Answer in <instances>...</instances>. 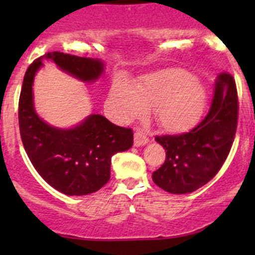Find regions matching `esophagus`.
<instances>
[{
	"label": "esophagus",
	"mask_w": 255,
	"mask_h": 255,
	"mask_svg": "<svg viewBox=\"0 0 255 255\" xmlns=\"http://www.w3.org/2000/svg\"><path fill=\"white\" fill-rule=\"evenodd\" d=\"M148 142V137L145 134L144 130L137 129L134 133V146L139 147V146H144Z\"/></svg>",
	"instance_id": "esophagus-1"
}]
</instances>
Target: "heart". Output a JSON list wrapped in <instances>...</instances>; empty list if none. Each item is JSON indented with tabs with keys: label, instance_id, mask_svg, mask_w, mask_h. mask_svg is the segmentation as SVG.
<instances>
[{
	"label": "heart",
	"instance_id": "1",
	"mask_svg": "<svg viewBox=\"0 0 255 255\" xmlns=\"http://www.w3.org/2000/svg\"><path fill=\"white\" fill-rule=\"evenodd\" d=\"M205 91L191 73L171 68L153 73L131 86L116 80L109 93L114 116L121 121L145 115L153 107L154 118L165 130L183 131L193 127L203 115Z\"/></svg>",
	"mask_w": 255,
	"mask_h": 255
}]
</instances>
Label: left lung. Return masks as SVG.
Instances as JSON below:
<instances>
[{
  "mask_svg": "<svg viewBox=\"0 0 255 255\" xmlns=\"http://www.w3.org/2000/svg\"><path fill=\"white\" fill-rule=\"evenodd\" d=\"M239 102L234 78L221 73L207 115L197 127L180 135L157 136L165 148V162L152 180L171 194H187L216 176L229 154L236 127Z\"/></svg>",
  "mask_w": 255,
  "mask_h": 255,
  "instance_id": "left-lung-1",
  "label": "left lung"
}]
</instances>
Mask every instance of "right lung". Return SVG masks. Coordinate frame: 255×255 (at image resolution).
Wrapping results in <instances>:
<instances>
[{
	"mask_svg": "<svg viewBox=\"0 0 255 255\" xmlns=\"http://www.w3.org/2000/svg\"><path fill=\"white\" fill-rule=\"evenodd\" d=\"M43 60L84 83H95L104 73L98 58L48 52L25 73L19 99V127L22 144L38 174L66 195H86L99 191L110 180L111 157L129 150L133 131L92 114L72 128H57L38 116L33 103V81Z\"/></svg>",
	"mask_w": 255,
	"mask_h": 255,
	"instance_id": "1",
	"label": "right lung"
}]
</instances>
